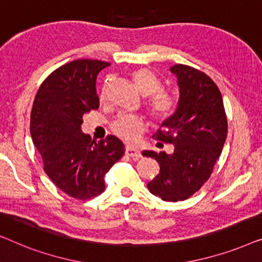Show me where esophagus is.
<instances>
[{"label":"esophagus","mask_w":262,"mask_h":262,"mask_svg":"<svg viewBox=\"0 0 262 262\" xmlns=\"http://www.w3.org/2000/svg\"><path fill=\"white\" fill-rule=\"evenodd\" d=\"M126 154L134 160H138L139 158H141V153H140V150L136 148H133V147H126Z\"/></svg>","instance_id":"obj_1"}]
</instances>
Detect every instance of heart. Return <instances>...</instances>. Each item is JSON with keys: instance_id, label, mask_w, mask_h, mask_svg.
<instances>
[{"instance_id": "heart-1", "label": "heart", "mask_w": 262, "mask_h": 262, "mask_svg": "<svg viewBox=\"0 0 262 262\" xmlns=\"http://www.w3.org/2000/svg\"><path fill=\"white\" fill-rule=\"evenodd\" d=\"M136 88L143 96H149L146 109L150 119L160 122L168 119L176 108V98L168 91L160 90V80L148 69H139L133 73ZM112 130L127 142H135L145 130V122L141 117L123 114L116 117L112 123Z\"/></svg>"}]
</instances>
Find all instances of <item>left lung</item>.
<instances>
[{"mask_svg":"<svg viewBox=\"0 0 262 262\" xmlns=\"http://www.w3.org/2000/svg\"><path fill=\"white\" fill-rule=\"evenodd\" d=\"M169 71L177 77L178 105L153 136L172 143L174 150H143L142 156L153 158L160 166V173L147 184L149 192L163 201L179 202L209 179L226 142L228 123L222 95L209 76L183 64Z\"/></svg>","mask_w":262,"mask_h":262,"instance_id":"left-lung-1","label":"left lung"}]
</instances>
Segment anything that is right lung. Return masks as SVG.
<instances>
[{
	"mask_svg": "<svg viewBox=\"0 0 262 262\" xmlns=\"http://www.w3.org/2000/svg\"><path fill=\"white\" fill-rule=\"evenodd\" d=\"M110 64L78 59L53 71L40 85L31 113V136L43 169L62 192L77 200L98 196L104 176L124 154L120 139L95 142L82 132L84 114L96 110L98 73Z\"/></svg>",
	"mask_w": 262,
	"mask_h": 262,
	"instance_id": "right-lung-1",
	"label": "right lung"
}]
</instances>
